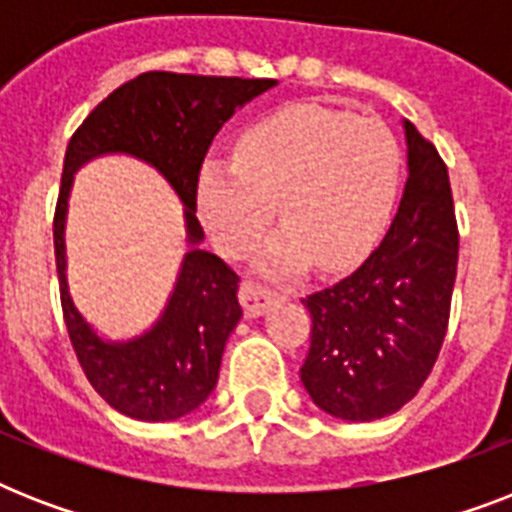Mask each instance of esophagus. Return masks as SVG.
I'll list each match as a JSON object with an SVG mask.
<instances>
[{"mask_svg": "<svg viewBox=\"0 0 512 512\" xmlns=\"http://www.w3.org/2000/svg\"><path fill=\"white\" fill-rule=\"evenodd\" d=\"M276 289L263 287V284H255V281H244L241 284V305H244V313L247 316H263L271 303L276 300Z\"/></svg>", "mask_w": 512, "mask_h": 512, "instance_id": "esophagus-1", "label": "esophagus"}]
</instances>
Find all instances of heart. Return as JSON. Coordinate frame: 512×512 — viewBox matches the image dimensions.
<instances>
[{
	"mask_svg": "<svg viewBox=\"0 0 512 512\" xmlns=\"http://www.w3.org/2000/svg\"><path fill=\"white\" fill-rule=\"evenodd\" d=\"M236 164L207 162L196 183L201 223L228 257H244L271 228L260 268L287 276L311 260L348 271L380 241L396 204L401 148L369 116L295 103L241 132Z\"/></svg>",
	"mask_w": 512,
	"mask_h": 512,
	"instance_id": "heart-1",
	"label": "heart"
}]
</instances>
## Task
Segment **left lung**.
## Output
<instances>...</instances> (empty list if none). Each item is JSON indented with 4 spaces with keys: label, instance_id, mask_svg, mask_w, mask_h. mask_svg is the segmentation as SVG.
I'll use <instances>...</instances> for the list:
<instances>
[{
    "label": "left lung",
    "instance_id": "obj_1",
    "mask_svg": "<svg viewBox=\"0 0 512 512\" xmlns=\"http://www.w3.org/2000/svg\"><path fill=\"white\" fill-rule=\"evenodd\" d=\"M404 196L385 239L356 271L311 292V348L300 366L313 404L372 422L417 396L444 345L460 233L436 146L404 122Z\"/></svg>",
    "mask_w": 512,
    "mask_h": 512
}]
</instances>
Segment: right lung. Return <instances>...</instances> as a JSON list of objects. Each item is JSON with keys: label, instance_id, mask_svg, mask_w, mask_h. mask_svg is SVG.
<instances>
[{"label": "right lung", "instance_id": "add662e5", "mask_svg": "<svg viewBox=\"0 0 512 512\" xmlns=\"http://www.w3.org/2000/svg\"><path fill=\"white\" fill-rule=\"evenodd\" d=\"M276 79L193 76L148 71L95 106L68 140L58 207L52 223L60 305L68 337L90 385L132 420L167 422L199 409L215 390L225 342L241 319L239 276L217 255L199 249L196 183L220 127ZM130 153L168 177L186 204V253L168 308L135 341L111 343L94 335L67 295L65 212L73 172L95 155Z\"/></svg>", "mask_w": 512, "mask_h": 512}]
</instances>
